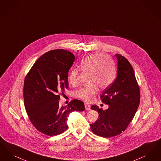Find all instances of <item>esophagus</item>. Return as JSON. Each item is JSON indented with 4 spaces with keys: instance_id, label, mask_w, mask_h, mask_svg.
I'll return each mask as SVG.
<instances>
[{
    "instance_id": "obj_1",
    "label": "esophagus",
    "mask_w": 161,
    "mask_h": 161,
    "mask_svg": "<svg viewBox=\"0 0 161 161\" xmlns=\"http://www.w3.org/2000/svg\"><path fill=\"white\" fill-rule=\"evenodd\" d=\"M85 110L88 111L91 109V106H90V105L88 104V103H85Z\"/></svg>"
}]
</instances>
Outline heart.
Wrapping results in <instances>:
<instances>
[{
    "label": "heart",
    "mask_w": 161,
    "mask_h": 161,
    "mask_svg": "<svg viewBox=\"0 0 161 161\" xmlns=\"http://www.w3.org/2000/svg\"><path fill=\"white\" fill-rule=\"evenodd\" d=\"M79 70L88 73L86 83L76 92V96L85 102H90L98 90L108 88L114 79L115 67L111 58L96 53L86 56L80 60ZM79 71L72 70L69 75V81L72 85L77 84Z\"/></svg>",
    "instance_id": "b5f03b06"
}]
</instances>
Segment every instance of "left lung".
<instances>
[{
	"mask_svg": "<svg viewBox=\"0 0 161 161\" xmlns=\"http://www.w3.org/2000/svg\"><path fill=\"white\" fill-rule=\"evenodd\" d=\"M118 59L117 76L102 94V102L109 105L103 110L97 105L91 109L98 113V119L91 124L94 134L110 138L123 132L133 119L140 102L139 85L133 68L125 56L115 54Z\"/></svg>",
	"mask_w": 161,
	"mask_h": 161,
	"instance_id": "left-lung-1",
	"label": "left lung"
}]
</instances>
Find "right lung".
<instances>
[{"label":"right lung","mask_w":161,"mask_h":161,"mask_svg":"<svg viewBox=\"0 0 161 161\" xmlns=\"http://www.w3.org/2000/svg\"><path fill=\"white\" fill-rule=\"evenodd\" d=\"M75 55L64 49L52 50L34 63L25 78L23 98L29 119L35 129L48 136L63 133L73 111H84V103L74 99L59 107L60 94L69 88V71Z\"/></svg>","instance_id":"obj_1"}]
</instances>
